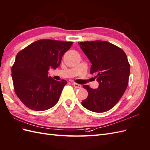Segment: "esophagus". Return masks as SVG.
Masks as SVG:
<instances>
[{"label": "esophagus", "instance_id": "esophagus-1", "mask_svg": "<svg viewBox=\"0 0 150 150\" xmlns=\"http://www.w3.org/2000/svg\"><path fill=\"white\" fill-rule=\"evenodd\" d=\"M72 85L74 86L76 88H81V85H79V84H77V83H72Z\"/></svg>", "mask_w": 150, "mask_h": 150}]
</instances>
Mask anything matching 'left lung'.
I'll return each mask as SVG.
<instances>
[{
	"label": "left lung",
	"instance_id": "8db88e82",
	"mask_svg": "<svg viewBox=\"0 0 150 150\" xmlns=\"http://www.w3.org/2000/svg\"><path fill=\"white\" fill-rule=\"evenodd\" d=\"M92 64L91 74H97L99 85L97 89L83 85L88 93L81 104L96 112L110 110L118 103L129 83L130 64L125 53L107 41L78 42Z\"/></svg>",
	"mask_w": 150,
	"mask_h": 150
}]
</instances>
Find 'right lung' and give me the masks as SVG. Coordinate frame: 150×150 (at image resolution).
Returning a JSON list of instances; mask_svg holds the SVG:
<instances>
[{
  "label": "right lung",
  "mask_w": 150,
  "mask_h": 150,
  "mask_svg": "<svg viewBox=\"0 0 150 150\" xmlns=\"http://www.w3.org/2000/svg\"><path fill=\"white\" fill-rule=\"evenodd\" d=\"M72 43L41 39L17 54L11 69L14 92L27 108L45 111L58 103L67 81L53 79L47 76L48 71L60 66L62 57Z\"/></svg>",
  "instance_id": "1"
}]
</instances>
